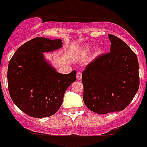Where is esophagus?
Returning a JSON list of instances; mask_svg holds the SVG:
<instances>
[{
	"instance_id": "1",
	"label": "esophagus",
	"mask_w": 147,
	"mask_h": 147,
	"mask_svg": "<svg viewBox=\"0 0 147 147\" xmlns=\"http://www.w3.org/2000/svg\"><path fill=\"white\" fill-rule=\"evenodd\" d=\"M81 78H82V72L81 71H78L77 73V79L78 80H81Z\"/></svg>"
}]
</instances>
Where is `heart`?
<instances>
[{
	"label": "heart",
	"mask_w": 147,
	"mask_h": 147,
	"mask_svg": "<svg viewBox=\"0 0 147 147\" xmlns=\"http://www.w3.org/2000/svg\"><path fill=\"white\" fill-rule=\"evenodd\" d=\"M89 49H90V46L85 47L84 49V52H87ZM101 51H102V50H101L100 49H98V50H97V53H98V54H99V53H101Z\"/></svg>",
	"instance_id": "1"
}]
</instances>
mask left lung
Listing matches in <instances>:
<instances>
[{"label": "left lung", "mask_w": 147, "mask_h": 147, "mask_svg": "<svg viewBox=\"0 0 147 147\" xmlns=\"http://www.w3.org/2000/svg\"><path fill=\"white\" fill-rule=\"evenodd\" d=\"M108 37L110 52L97 57L82 72L84 104L99 114L125 109L140 84L136 55L119 38L112 34Z\"/></svg>", "instance_id": "1"}]
</instances>
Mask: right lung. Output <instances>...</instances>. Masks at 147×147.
I'll use <instances>...</instances> for the list:
<instances>
[{
	"label": "right lung",
	"mask_w": 147,
	"mask_h": 147,
	"mask_svg": "<svg viewBox=\"0 0 147 147\" xmlns=\"http://www.w3.org/2000/svg\"><path fill=\"white\" fill-rule=\"evenodd\" d=\"M61 39L36 37L20 46L9 63L7 82L13 102L21 111L35 118L55 114L65 91L76 80V71L57 72L44 60L42 52L62 46Z\"/></svg>",
	"instance_id": "right-lung-1"
}]
</instances>
